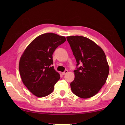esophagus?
<instances>
[{
	"instance_id": "1",
	"label": "esophagus",
	"mask_w": 125,
	"mask_h": 125,
	"mask_svg": "<svg viewBox=\"0 0 125 125\" xmlns=\"http://www.w3.org/2000/svg\"><path fill=\"white\" fill-rule=\"evenodd\" d=\"M67 73H68V70H66L65 71L63 72V73H62V75H65V74H66Z\"/></svg>"
}]
</instances>
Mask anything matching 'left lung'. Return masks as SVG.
<instances>
[{
    "instance_id": "1",
    "label": "left lung",
    "mask_w": 125,
    "mask_h": 125,
    "mask_svg": "<svg viewBox=\"0 0 125 125\" xmlns=\"http://www.w3.org/2000/svg\"><path fill=\"white\" fill-rule=\"evenodd\" d=\"M67 40L76 59L75 78L71 82L72 92L88 99L96 94L106 81L109 66L103 50L87 37L67 36Z\"/></svg>"
}]
</instances>
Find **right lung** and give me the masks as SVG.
Returning a JSON list of instances; mask_svg holds the SVG:
<instances>
[{"label": "right lung", "mask_w": 125, "mask_h": 125, "mask_svg": "<svg viewBox=\"0 0 125 125\" xmlns=\"http://www.w3.org/2000/svg\"><path fill=\"white\" fill-rule=\"evenodd\" d=\"M66 41L55 33L43 34L34 40L22 55L19 65L25 86L34 95L42 97L53 91L60 78L54 67L52 54Z\"/></svg>", "instance_id": "right-lung-1"}]
</instances>
